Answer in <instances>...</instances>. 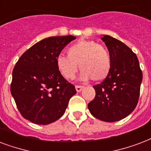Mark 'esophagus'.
I'll use <instances>...</instances> for the list:
<instances>
[{
  "instance_id": "obj_1",
  "label": "esophagus",
  "mask_w": 151,
  "mask_h": 151,
  "mask_svg": "<svg viewBox=\"0 0 151 151\" xmlns=\"http://www.w3.org/2000/svg\"><path fill=\"white\" fill-rule=\"evenodd\" d=\"M83 86H75V88H76V90H77V92L78 93H79V92H81V91L83 89Z\"/></svg>"
}]
</instances>
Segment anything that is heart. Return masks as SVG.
<instances>
[{"label": "heart", "mask_w": 151, "mask_h": 151, "mask_svg": "<svg viewBox=\"0 0 151 151\" xmlns=\"http://www.w3.org/2000/svg\"><path fill=\"white\" fill-rule=\"evenodd\" d=\"M67 56L58 55L56 65L61 74L68 80L73 79L81 70V79L92 78L94 81L104 80L111 68L110 53L106 48L93 40H80L67 49Z\"/></svg>", "instance_id": "obj_1"}]
</instances>
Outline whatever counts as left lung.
Segmentation results:
<instances>
[{
	"label": "left lung",
	"mask_w": 151,
	"mask_h": 151,
	"mask_svg": "<svg viewBox=\"0 0 151 151\" xmlns=\"http://www.w3.org/2000/svg\"><path fill=\"white\" fill-rule=\"evenodd\" d=\"M101 40L111 55V71L101 84L93 86L96 96L88 108L96 119L119 121L136 107L142 73L136 55L127 45L109 35H104Z\"/></svg>",
	"instance_id": "left-lung-1"
}]
</instances>
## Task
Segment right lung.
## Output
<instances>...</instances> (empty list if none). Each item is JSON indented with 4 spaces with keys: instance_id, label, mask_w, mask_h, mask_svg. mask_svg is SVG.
Wrapping results in <instances>:
<instances>
[{
    "instance_id": "right-lung-1",
    "label": "right lung",
    "mask_w": 151,
    "mask_h": 151,
    "mask_svg": "<svg viewBox=\"0 0 151 151\" xmlns=\"http://www.w3.org/2000/svg\"><path fill=\"white\" fill-rule=\"evenodd\" d=\"M73 35L49 37L20 56L12 70L11 93L22 116L35 124L56 121L77 93L58 70L56 58Z\"/></svg>"
}]
</instances>
